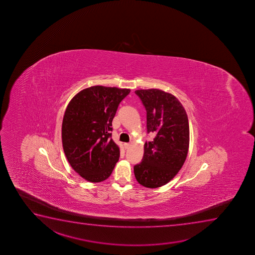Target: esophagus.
<instances>
[{
	"instance_id": "obj_1",
	"label": "esophagus",
	"mask_w": 255,
	"mask_h": 255,
	"mask_svg": "<svg viewBox=\"0 0 255 255\" xmlns=\"http://www.w3.org/2000/svg\"><path fill=\"white\" fill-rule=\"evenodd\" d=\"M130 146H131V144L128 143V142H126V143L124 144V147H125V148H126V149H128V148H129V147H130Z\"/></svg>"
}]
</instances>
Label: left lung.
<instances>
[{
    "label": "left lung",
    "mask_w": 255,
    "mask_h": 255,
    "mask_svg": "<svg viewBox=\"0 0 255 255\" xmlns=\"http://www.w3.org/2000/svg\"><path fill=\"white\" fill-rule=\"evenodd\" d=\"M147 111V133L156 134L144 144L142 161L134 166L135 179L154 189L173 178L185 162L189 145L188 116L182 103L157 89L135 90Z\"/></svg>",
    "instance_id": "obj_1"
}]
</instances>
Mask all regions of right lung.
<instances>
[{
  "label": "right lung",
  "instance_id": "add662e5",
  "mask_svg": "<svg viewBox=\"0 0 255 255\" xmlns=\"http://www.w3.org/2000/svg\"><path fill=\"white\" fill-rule=\"evenodd\" d=\"M129 92V89L92 86L77 94L66 108L61 130L64 153L72 169L89 182L108 178L119 160L112 122Z\"/></svg>",
  "mask_w": 255,
  "mask_h": 255
}]
</instances>
